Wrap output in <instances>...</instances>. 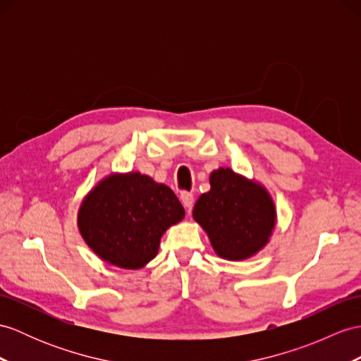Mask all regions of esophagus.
<instances>
[{"label":"esophagus","mask_w":361,"mask_h":361,"mask_svg":"<svg viewBox=\"0 0 361 361\" xmlns=\"http://www.w3.org/2000/svg\"><path fill=\"white\" fill-rule=\"evenodd\" d=\"M180 202H182V205L190 211L192 208V205H195V196H192V192L183 191L180 195Z\"/></svg>","instance_id":"esophagus-1"}]
</instances>
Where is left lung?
Returning a JSON list of instances; mask_svg holds the SVG:
<instances>
[{"instance_id": "left-lung-1", "label": "left lung", "mask_w": 361, "mask_h": 361, "mask_svg": "<svg viewBox=\"0 0 361 361\" xmlns=\"http://www.w3.org/2000/svg\"><path fill=\"white\" fill-rule=\"evenodd\" d=\"M211 190L192 208L219 257L245 260L269 242L276 226V207L260 183L219 169L209 174Z\"/></svg>"}]
</instances>
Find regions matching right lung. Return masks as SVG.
Here are the masks:
<instances>
[{
	"label": "right lung",
	"instance_id": "right-lung-1",
	"mask_svg": "<svg viewBox=\"0 0 361 361\" xmlns=\"http://www.w3.org/2000/svg\"><path fill=\"white\" fill-rule=\"evenodd\" d=\"M185 209L171 188L131 171L104 178L82 200L78 228L104 262L139 269L153 260L161 237Z\"/></svg>",
	"mask_w": 361,
	"mask_h": 361
}]
</instances>
